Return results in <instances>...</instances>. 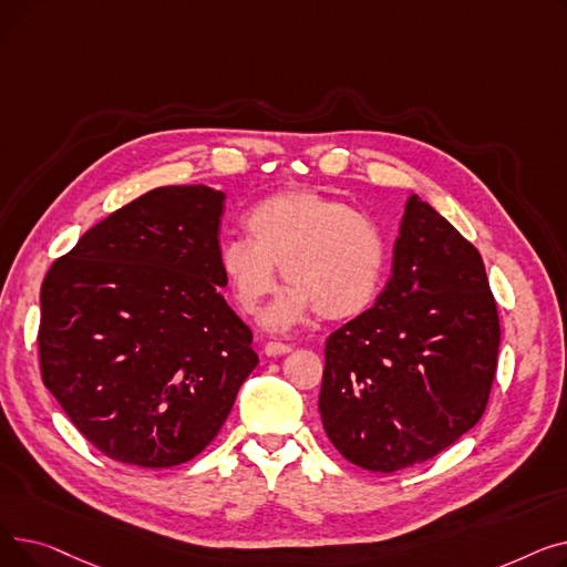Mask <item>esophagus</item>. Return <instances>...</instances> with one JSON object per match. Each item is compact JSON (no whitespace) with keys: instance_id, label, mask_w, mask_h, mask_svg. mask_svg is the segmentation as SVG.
I'll list each match as a JSON object with an SVG mask.
<instances>
[{"instance_id":"34e87169","label":"esophagus","mask_w":567,"mask_h":567,"mask_svg":"<svg viewBox=\"0 0 567 567\" xmlns=\"http://www.w3.org/2000/svg\"><path fill=\"white\" fill-rule=\"evenodd\" d=\"M289 351H291V347L285 344V342H266L264 344V353L266 355H285Z\"/></svg>"}]
</instances>
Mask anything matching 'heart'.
<instances>
[{
	"label": "heart",
	"mask_w": 567,
	"mask_h": 567,
	"mask_svg": "<svg viewBox=\"0 0 567 567\" xmlns=\"http://www.w3.org/2000/svg\"><path fill=\"white\" fill-rule=\"evenodd\" d=\"M248 238L220 246V274L244 312L257 315L278 287L276 266L291 289L264 317L285 331L310 310L329 321L363 315L377 299L385 238L379 225L344 199L310 188L264 197L246 216Z\"/></svg>",
	"instance_id": "b5f03b06"
}]
</instances>
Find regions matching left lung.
<instances>
[{"label":"left lung","mask_w":567,"mask_h":567,"mask_svg":"<svg viewBox=\"0 0 567 567\" xmlns=\"http://www.w3.org/2000/svg\"><path fill=\"white\" fill-rule=\"evenodd\" d=\"M498 342L481 252L411 195L389 285L326 340V434L342 457L377 473L432 460L485 413Z\"/></svg>","instance_id":"1"}]
</instances>
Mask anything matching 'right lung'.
Instances as JSON below:
<instances>
[{"label":"right lung","mask_w":567,"mask_h":567,"mask_svg":"<svg viewBox=\"0 0 567 567\" xmlns=\"http://www.w3.org/2000/svg\"><path fill=\"white\" fill-rule=\"evenodd\" d=\"M223 208L225 193L202 184L148 190L84 231L43 280V383L110 460H193L259 363L220 293Z\"/></svg>","instance_id":"right-lung-1"}]
</instances>
